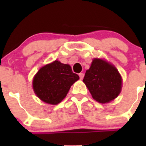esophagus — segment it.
Listing matches in <instances>:
<instances>
[{
    "mask_svg": "<svg viewBox=\"0 0 146 146\" xmlns=\"http://www.w3.org/2000/svg\"><path fill=\"white\" fill-rule=\"evenodd\" d=\"M79 76H80V78L82 80V79L83 78V77H84V73H79Z\"/></svg>",
    "mask_w": 146,
    "mask_h": 146,
    "instance_id": "34e87169",
    "label": "esophagus"
}]
</instances>
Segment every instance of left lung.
I'll return each instance as SVG.
<instances>
[{
	"label": "left lung",
	"mask_w": 146,
	"mask_h": 146,
	"mask_svg": "<svg viewBox=\"0 0 146 146\" xmlns=\"http://www.w3.org/2000/svg\"><path fill=\"white\" fill-rule=\"evenodd\" d=\"M92 98L100 103L115 99L121 89V78L112 65L101 59H94L83 80Z\"/></svg>",
	"instance_id": "8db88e82"
}]
</instances>
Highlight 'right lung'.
I'll list each match as a JSON object with an SVG mask.
<instances>
[{
	"label": "right lung",
	"instance_id": "1",
	"mask_svg": "<svg viewBox=\"0 0 146 146\" xmlns=\"http://www.w3.org/2000/svg\"><path fill=\"white\" fill-rule=\"evenodd\" d=\"M79 76L73 73L70 66L58 61L39 69L33 80L35 94L48 104H57L64 100L70 86Z\"/></svg>",
	"mask_w": 146,
	"mask_h": 146
}]
</instances>
